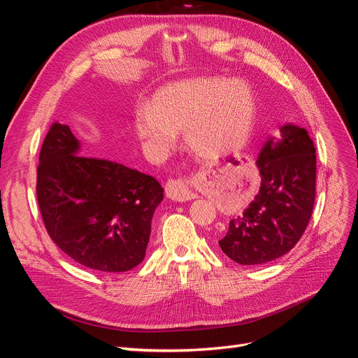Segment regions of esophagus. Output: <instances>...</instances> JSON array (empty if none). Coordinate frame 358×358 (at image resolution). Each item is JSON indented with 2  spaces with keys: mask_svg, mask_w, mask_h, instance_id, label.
<instances>
[{
  "mask_svg": "<svg viewBox=\"0 0 358 358\" xmlns=\"http://www.w3.org/2000/svg\"><path fill=\"white\" fill-rule=\"evenodd\" d=\"M167 197L175 201H188L196 199V194L192 192L191 187L183 179H171L166 185Z\"/></svg>",
  "mask_w": 358,
  "mask_h": 358,
  "instance_id": "obj_1",
  "label": "esophagus"
}]
</instances>
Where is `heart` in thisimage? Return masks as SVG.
<instances>
[{
    "instance_id": "b5f03b06",
    "label": "heart",
    "mask_w": 358,
    "mask_h": 358,
    "mask_svg": "<svg viewBox=\"0 0 358 358\" xmlns=\"http://www.w3.org/2000/svg\"><path fill=\"white\" fill-rule=\"evenodd\" d=\"M255 100L241 80L200 78L159 90L149 106H138L134 129L148 154L164 157L183 131L200 158H220L242 149L252 134Z\"/></svg>"
}]
</instances>
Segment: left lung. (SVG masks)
Instances as JSON below:
<instances>
[{"label": "left lung", "instance_id": "obj_1", "mask_svg": "<svg viewBox=\"0 0 358 358\" xmlns=\"http://www.w3.org/2000/svg\"><path fill=\"white\" fill-rule=\"evenodd\" d=\"M258 154L262 187L254 201L220 237V248L243 266L285 255L305 233L315 203L317 155L305 128L280 127Z\"/></svg>", "mask_w": 358, "mask_h": 358}]
</instances>
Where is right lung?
I'll return each instance as SVG.
<instances>
[{
	"label": "right lung",
	"mask_w": 358,
	"mask_h": 358,
	"mask_svg": "<svg viewBox=\"0 0 358 358\" xmlns=\"http://www.w3.org/2000/svg\"><path fill=\"white\" fill-rule=\"evenodd\" d=\"M79 148L69 125H50L37 167L43 222L76 263L127 272L143 262L164 189L155 178L119 162L79 155Z\"/></svg>",
	"instance_id": "add662e5"
}]
</instances>
